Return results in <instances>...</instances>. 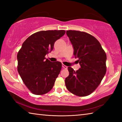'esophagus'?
Masks as SVG:
<instances>
[{"mask_svg":"<svg viewBox=\"0 0 122 122\" xmlns=\"http://www.w3.org/2000/svg\"><path fill=\"white\" fill-rule=\"evenodd\" d=\"M62 66L63 68H64V69H67V66H66L64 65H62Z\"/></svg>","mask_w":122,"mask_h":122,"instance_id":"obj_1","label":"esophagus"}]
</instances>
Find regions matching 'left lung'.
<instances>
[{
	"mask_svg": "<svg viewBox=\"0 0 122 122\" xmlns=\"http://www.w3.org/2000/svg\"><path fill=\"white\" fill-rule=\"evenodd\" d=\"M66 34L81 66L76 71L68 67L69 75L65 79L66 88L76 96H88L100 85L106 73V54L99 41L87 33L69 30Z\"/></svg>",
	"mask_w": 122,
	"mask_h": 122,
	"instance_id": "8db88e82",
	"label": "left lung"
}]
</instances>
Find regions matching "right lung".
<instances>
[{
  "mask_svg": "<svg viewBox=\"0 0 122 122\" xmlns=\"http://www.w3.org/2000/svg\"><path fill=\"white\" fill-rule=\"evenodd\" d=\"M65 30H41L24 41L17 54L18 71L30 92L40 95L53 88L61 71L62 64L45 56L52 51L55 41L65 34Z\"/></svg>",
  "mask_w": 122,
  "mask_h": 122,
  "instance_id": "add662e5",
  "label": "right lung"
}]
</instances>
